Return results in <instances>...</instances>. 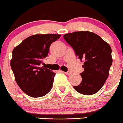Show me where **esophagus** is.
<instances>
[{"instance_id": "esophagus-1", "label": "esophagus", "mask_w": 123, "mask_h": 123, "mask_svg": "<svg viewBox=\"0 0 123 123\" xmlns=\"http://www.w3.org/2000/svg\"><path fill=\"white\" fill-rule=\"evenodd\" d=\"M64 73H65V74H67V75H70V74H72V72L70 71H68V72H64Z\"/></svg>"}]
</instances>
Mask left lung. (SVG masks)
I'll return each instance as SVG.
<instances>
[{
	"label": "left lung",
	"instance_id": "left-lung-1",
	"mask_svg": "<svg viewBox=\"0 0 123 123\" xmlns=\"http://www.w3.org/2000/svg\"><path fill=\"white\" fill-rule=\"evenodd\" d=\"M63 37L76 56L84 61V71L80 74L81 82L73 88L84 95L95 94L108 77L113 62L111 46L98 35L88 31L67 33Z\"/></svg>",
	"mask_w": 123,
	"mask_h": 123
}]
</instances>
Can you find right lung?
Listing matches in <instances>:
<instances>
[{"instance_id":"obj_1","label":"right lung","mask_w":123,"mask_h":123,"mask_svg":"<svg viewBox=\"0 0 123 123\" xmlns=\"http://www.w3.org/2000/svg\"><path fill=\"white\" fill-rule=\"evenodd\" d=\"M61 35H35L29 36L15 47L10 61L15 81L19 88L33 98L44 96L53 87L55 73L40 67L47 57L49 48Z\"/></svg>"}]
</instances>
